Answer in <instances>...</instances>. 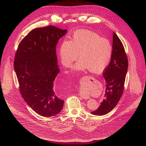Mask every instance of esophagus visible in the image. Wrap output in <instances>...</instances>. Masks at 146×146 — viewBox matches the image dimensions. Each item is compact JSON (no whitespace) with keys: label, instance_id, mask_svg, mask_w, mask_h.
<instances>
[{"label":"esophagus","instance_id":"1","mask_svg":"<svg viewBox=\"0 0 146 146\" xmlns=\"http://www.w3.org/2000/svg\"><path fill=\"white\" fill-rule=\"evenodd\" d=\"M81 98H82L83 99H88L90 98V96L86 93H80L79 95Z\"/></svg>","mask_w":146,"mask_h":146}]
</instances>
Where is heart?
<instances>
[{
    "instance_id": "1",
    "label": "heart",
    "mask_w": 146,
    "mask_h": 146,
    "mask_svg": "<svg viewBox=\"0 0 146 146\" xmlns=\"http://www.w3.org/2000/svg\"><path fill=\"white\" fill-rule=\"evenodd\" d=\"M73 67L75 71L89 69L92 73L103 71L108 65L112 54L110 41L98 34L87 30L76 31L69 41H62L59 56L62 64L70 67L78 58Z\"/></svg>"
}]
</instances>
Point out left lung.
I'll return each mask as SVG.
<instances>
[{
	"instance_id": "8db88e82",
	"label": "left lung",
	"mask_w": 146,
	"mask_h": 146,
	"mask_svg": "<svg viewBox=\"0 0 146 146\" xmlns=\"http://www.w3.org/2000/svg\"><path fill=\"white\" fill-rule=\"evenodd\" d=\"M128 67V61L123 44L113 32L111 60L103 74L106 83L105 94L99 107L91 114L105 115L116 106L123 91Z\"/></svg>"
}]
</instances>
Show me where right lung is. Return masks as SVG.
Masks as SVG:
<instances>
[{
    "label": "right lung",
    "mask_w": 146,
    "mask_h": 146,
    "mask_svg": "<svg viewBox=\"0 0 146 146\" xmlns=\"http://www.w3.org/2000/svg\"><path fill=\"white\" fill-rule=\"evenodd\" d=\"M68 30L54 26L31 31L18 45L14 67L24 100L38 114L51 117L63 108L64 101L54 90L60 70L56 46Z\"/></svg>",
    "instance_id": "add662e5"
}]
</instances>
